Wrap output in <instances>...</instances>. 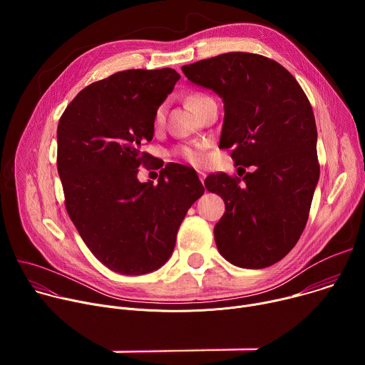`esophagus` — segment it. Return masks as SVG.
Masks as SVG:
<instances>
[{"label":"esophagus","mask_w":365,"mask_h":365,"mask_svg":"<svg viewBox=\"0 0 365 365\" xmlns=\"http://www.w3.org/2000/svg\"><path fill=\"white\" fill-rule=\"evenodd\" d=\"M197 175H199L200 182L203 183V182H205V179H206V173H205V172H202V170H197Z\"/></svg>","instance_id":"esophagus-1"}]
</instances>
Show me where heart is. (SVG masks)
<instances>
[{"instance_id": "b5f03b06", "label": "heart", "mask_w": 365, "mask_h": 365, "mask_svg": "<svg viewBox=\"0 0 365 365\" xmlns=\"http://www.w3.org/2000/svg\"><path fill=\"white\" fill-rule=\"evenodd\" d=\"M205 98H207V96L203 95V93H192V95L187 96L186 102H187L189 108H192V107L196 106V103L203 101ZM163 120H165V107H159L158 111L154 113V118H153L154 127L155 128L160 127L163 124ZM176 154L179 155L180 159H183L185 162H187L193 166H202L207 160V155H206V151H205V144H202V143H192V144L180 145L176 150Z\"/></svg>"}]
</instances>
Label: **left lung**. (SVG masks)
<instances>
[{
    "label": "left lung",
    "instance_id": "left-lung-1",
    "mask_svg": "<svg viewBox=\"0 0 365 365\" xmlns=\"http://www.w3.org/2000/svg\"><path fill=\"white\" fill-rule=\"evenodd\" d=\"M185 76L224 102L220 148L235 166L254 168L240 179H205L225 202L214 228L221 255L242 269H264L296 245L319 180L318 131L310 102L280 63L232 51L182 66Z\"/></svg>",
    "mask_w": 365,
    "mask_h": 365
}]
</instances>
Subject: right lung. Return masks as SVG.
<instances>
[{
  "mask_svg": "<svg viewBox=\"0 0 365 365\" xmlns=\"http://www.w3.org/2000/svg\"><path fill=\"white\" fill-rule=\"evenodd\" d=\"M180 75L170 68L117 72L82 89L58 125V172L66 211L91 252L110 270L138 276L170 258L178 230L205 189L196 172L166 165L141 183L154 113Z\"/></svg>",
  "mask_w": 365,
  "mask_h": 365,
  "instance_id": "right-lung-1",
  "label": "right lung"
}]
</instances>
